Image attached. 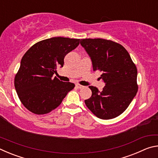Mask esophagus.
Here are the masks:
<instances>
[{"mask_svg":"<svg viewBox=\"0 0 158 158\" xmlns=\"http://www.w3.org/2000/svg\"><path fill=\"white\" fill-rule=\"evenodd\" d=\"M76 87L77 88V89H82L83 87V85H80V84H76Z\"/></svg>","mask_w":158,"mask_h":158,"instance_id":"34e87169","label":"esophagus"}]
</instances>
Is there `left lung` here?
Here are the masks:
<instances>
[{
  "label": "left lung",
  "mask_w": 158,
  "mask_h": 158,
  "mask_svg": "<svg viewBox=\"0 0 158 158\" xmlns=\"http://www.w3.org/2000/svg\"><path fill=\"white\" fill-rule=\"evenodd\" d=\"M81 46L91 58L93 71L102 73L105 85L102 91L90 85L92 95L85 100L99 118L118 116L130 105L138 90L137 69L129 53L117 42L101 38L81 40Z\"/></svg>",
  "instance_id": "left-lung-1"
}]
</instances>
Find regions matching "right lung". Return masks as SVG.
<instances>
[{"mask_svg": "<svg viewBox=\"0 0 158 158\" xmlns=\"http://www.w3.org/2000/svg\"><path fill=\"white\" fill-rule=\"evenodd\" d=\"M80 39L55 37L40 41L23 55L15 77V87L23 105L35 114H46L59 106L75 85L53 74Z\"/></svg>", "mask_w": 158, "mask_h": 158, "instance_id": "obj_1", "label": "right lung"}]
</instances>
